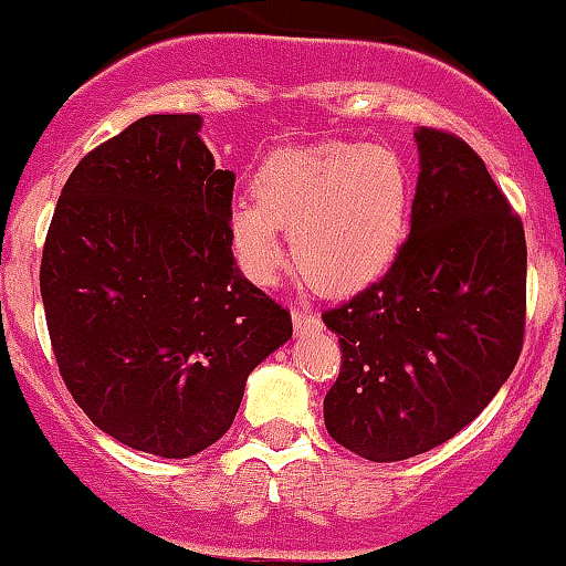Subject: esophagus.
<instances>
[{
    "label": "esophagus",
    "instance_id": "34e87169",
    "mask_svg": "<svg viewBox=\"0 0 566 566\" xmlns=\"http://www.w3.org/2000/svg\"><path fill=\"white\" fill-rule=\"evenodd\" d=\"M291 318H294L296 333H311V329L318 324V316L313 311H307V307H294Z\"/></svg>",
    "mask_w": 566,
    "mask_h": 566
}]
</instances>
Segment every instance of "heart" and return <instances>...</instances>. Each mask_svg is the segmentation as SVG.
<instances>
[{"mask_svg":"<svg viewBox=\"0 0 566 566\" xmlns=\"http://www.w3.org/2000/svg\"><path fill=\"white\" fill-rule=\"evenodd\" d=\"M412 170L394 148L366 143L285 145L264 159L253 198L233 203L228 231L253 283L283 270V231L294 261L324 291H355L388 270L407 237Z\"/></svg>","mask_w":566,"mask_h":566,"instance_id":"b5f03b06","label":"heart"}]
</instances>
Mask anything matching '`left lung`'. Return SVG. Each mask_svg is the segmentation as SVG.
Masks as SVG:
<instances>
[{
  "instance_id": "obj_1",
  "label": "left lung",
  "mask_w": 566,
  "mask_h": 566,
  "mask_svg": "<svg viewBox=\"0 0 566 566\" xmlns=\"http://www.w3.org/2000/svg\"><path fill=\"white\" fill-rule=\"evenodd\" d=\"M421 150L410 237L379 281L327 307L340 371L324 396L335 443L399 462L484 410L525 338V231L484 161L443 128Z\"/></svg>"
}]
</instances>
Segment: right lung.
Segmentation results:
<instances>
[{"instance_id":"add662e5","label":"right lung","mask_w":566,"mask_h":566,"mask_svg":"<svg viewBox=\"0 0 566 566\" xmlns=\"http://www.w3.org/2000/svg\"><path fill=\"white\" fill-rule=\"evenodd\" d=\"M200 115H145L65 181L41 259L60 377L101 432L184 460L231 429L291 313L233 264L237 176Z\"/></svg>"}]
</instances>
